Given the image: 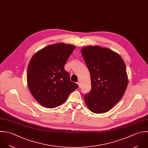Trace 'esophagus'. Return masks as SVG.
Listing matches in <instances>:
<instances>
[{
    "instance_id": "1",
    "label": "esophagus",
    "mask_w": 148,
    "mask_h": 148,
    "mask_svg": "<svg viewBox=\"0 0 148 148\" xmlns=\"http://www.w3.org/2000/svg\"><path fill=\"white\" fill-rule=\"evenodd\" d=\"M77 84L78 85V86H79V88L80 89V88H81V85H80V82H79V81L77 82Z\"/></svg>"
}]
</instances>
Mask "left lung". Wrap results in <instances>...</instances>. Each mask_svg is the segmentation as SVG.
<instances>
[{"mask_svg": "<svg viewBox=\"0 0 148 148\" xmlns=\"http://www.w3.org/2000/svg\"><path fill=\"white\" fill-rule=\"evenodd\" d=\"M81 53L90 74L92 86L84 101L92 112H108L126 90L128 78L125 63L119 54L99 46L86 47Z\"/></svg>", "mask_w": 148, "mask_h": 148, "instance_id": "left-lung-1", "label": "left lung"}]
</instances>
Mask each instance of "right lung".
Wrapping results in <instances>:
<instances>
[{
	"mask_svg": "<svg viewBox=\"0 0 148 148\" xmlns=\"http://www.w3.org/2000/svg\"><path fill=\"white\" fill-rule=\"evenodd\" d=\"M75 46L64 43L50 45L31 59L27 70L29 90L42 106L52 108L62 104L78 88L70 80L64 65Z\"/></svg>",
	"mask_w": 148,
	"mask_h": 148,
	"instance_id": "1",
	"label": "right lung"
}]
</instances>
